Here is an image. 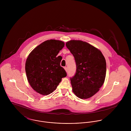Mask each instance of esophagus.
Instances as JSON below:
<instances>
[{"label": "esophagus", "mask_w": 131, "mask_h": 131, "mask_svg": "<svg viewBox=\"0 0 131 131\" xmlns=\"http://www.w3.org/2000/svg\"><path fill=\"white\" fill-rule=\"evenodd\" d=\"M64 70H66V72H67V71H68V69H67V67H64Z\"/></svg>", "instance_id": "1"}]
</instances>
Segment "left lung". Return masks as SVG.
Instances as JSON below:
<instances>
[{"mask_svg":"<svg viewBox=\"0 0 131 131\" xmlns=\"http://www.w3.org/2000/svg\"><path fill=\"white\" fill-rule=\"evenodd\" d=\"M66 46L75 58L76 72L70 78L73 92L81 99H87L96 93L104 83L105 59L101 52L81 40H71Z\"/></svg>","mask_w":131,"mask_h":131,"instance_id":"8db88e82","label":"left lung"}]
</instances>
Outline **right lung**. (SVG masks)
Listing matches in <instances>:
<instances>
[{"instance_id": "obj_1", "label": "right lung", "mask_w": 131, "mask_h": 131, "mask_svg": "<svg viewBox=\"0 0 131 131\" xmlns=\"http://www.w3.org/2000/svg\"><path fill=\"white\" fill-rule=\"evenodd\" d=\"M64 46L63 42L49 40L36 47L29 55L25 70L28 81L37 92L47 95L55 90L62 78L67 76L57 55Z\"/></svg>"}]
</instances>
